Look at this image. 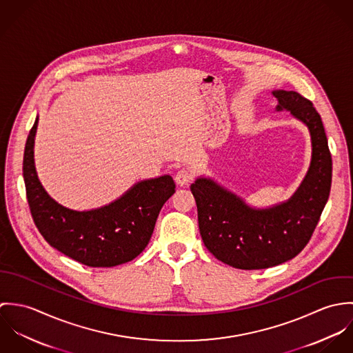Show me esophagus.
<instances>
[{
	"instance_id": "esophagus-1",
	"label": "esophagus",
	"mask_w": 353,
	"mask_h": 353,
	"mask_svg": "<svg viewBox=\"0 0 353 353\" xmlns=\"http://www.w3.org/2000/svg\"><path fill=\"white\" fill-rule=\"evenodd\" d=\"M194 175H193V171H190L189 168H181L176 175H175V181L178 185L181 186H185V185H189L192 181H193Z\"/></svg>"
}]
</instances>
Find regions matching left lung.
<instances>
[{"mask_svg": "<svg viewBox=\"0 0 353 353\" xmlns=\"http://www.w3.org/2000/svg\"><path fill=\"white\" fill-rule=\"evenodd\" d=\"M277 110H290L311 134L312 159L298 192L284 203L252 209L213 181L199 178L196 199L203 245L221 262L238 269H266L292 259L310 242L332 188V154L321 115L295 91H274Z\"/></svg>", "mask_w": 353, "mask_h": 353, "instance_id": "8db88e82", "label": "left lung"}]
</instances>
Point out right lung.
Segmentation results:
<instances>
[{
	"label": "right lung",
	"instance_id": "obj_1",
	"mask_svg": "<svg viewBox=\"0 0 353 353\" xmlns=\"http://www.w3.org/2000/svg\"><path fill=\"white\" fill-rule=\"evenodd\" d=\"M38 118L30 130L23 176L34 223L51 248L92 268H111L134 259L147 248L164 202L175 193L170 175L139 182L119 200L99 209L77 212L54 201L34 165Z\"/></svg>",
	"mask_w": 353,
	"mask_h": 353
}]
</instances>
